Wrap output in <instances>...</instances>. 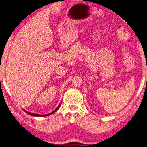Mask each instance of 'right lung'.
<instances>
[{
    "mask_svg": "<svg viewBox=\"0 0 147 147\" xmlns=\"http://www.w3.org/2000/svg\"><path fill=\"white\" fill-rule=\"evenodd\" d=\"M60 105H61V103L59 104V106L58 107L56 108V109H55L54 111H53L52 112H51V113H48V114H46V115H39V114H36V113H30V112H28V111H26V110H24V109H23L24 111L26 113H28V115H32V116H35V117H46V116H48V115H52L53 113H55L56 111L57 110H58V109H59V107H60Z\"/></svg>",
    "mask_w": 147,
    "mask_h": 147,
    "instance_id": "add662e5",
    "label": "right lung"
}]
</instances>
